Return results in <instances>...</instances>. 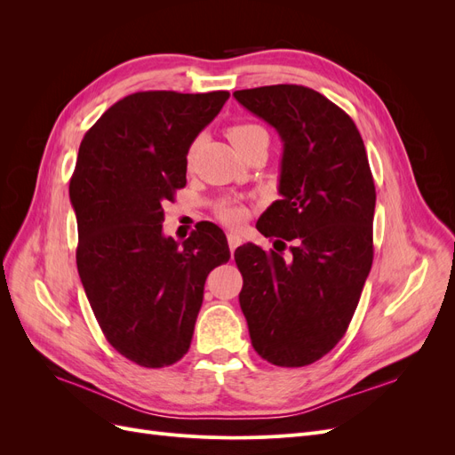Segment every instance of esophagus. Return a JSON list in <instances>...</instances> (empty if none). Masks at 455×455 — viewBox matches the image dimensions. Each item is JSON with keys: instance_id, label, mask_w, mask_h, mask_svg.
I'll return each mask as SVG.
<instances>
[{"instance_id": "34e87169", "label": "esophagus", "mask_w": 455, "mask_h": 455, "mask_svg": "<svg viewBox=\"0 0 455 455\" xmlns=\"http://www.w3.org/2000/svg\"><path fill=\"white\" fill-rule=\"evenodd\" d=\"M241 237L237 235V233H228V244H229V251H231V256H233V252H235V249L237 246L241 244Z\"/></svg>"}]
</instances>
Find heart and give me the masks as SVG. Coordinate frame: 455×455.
Listing matches in <instances>:
<instances>
[{
  "instance_id": "obj_1",
  "label": "heart",
  "mask_w": 455,
  "mask_h": 455,
  "mask_svg": "<svg viewBox=\"0 0 455 455\" xmlns=\"http://www.w3.org/2000/svg\"><path fill=\"white\" fill-rule=\"evenodd\" d=\"M259 136H267V132H266L264 127L256 125V123H239V125H233V127L228 129V139L239 151L246 144H251L252 140L259 139ZM194 151H196V144L189 148L188 159L194 157ZM218 216L228 224H239V222H243L244 216H246V209L239 203L224 201V203H220V206H218Z\"/></svg>"
}]
</instances>
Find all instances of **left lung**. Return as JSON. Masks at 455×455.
Listing matches in <instances>:
<instances>
[{
	"label": "left lung",
	"instance_id": "1",
	"mask_svg": "<svg viewBox=\"0 0 455 455\" xmlns=\"http://www.w3.org/2000/svg\"><path fill=\"white\" fill-rule=\"evenodd\" d=\"M283 140L281 199L258 231L281 251H235L239 304L256 353L275 366L319 361L346 334L374 259L376 188L361 132L326 96L301 85L233 92Z\"/></svg>",
	"mask_w": 455,
	"mask_h": 455
}]
</instances>
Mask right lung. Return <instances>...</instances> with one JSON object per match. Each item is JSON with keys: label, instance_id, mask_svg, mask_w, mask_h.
I'll use <instances>...</instances> for the list:
<instances>
[{"label": "right lung", "instance_id": "1", "mask_svg": "<svg viewBox=\"0 0 455 455\" xmlns=\"http://www.w3.org/2000/svg\"><path fill=\"white\" fill-rule=\"evenodd\" d=\"M228 99V91L134 92L79 146L70 180L79 277L106 339L146 368L188 353L206 275L229 259L224 231L211 222L182 246L163 235V204L186 186L189 146Z\"/></svg>", "mask_w": 455, "mask_h": 455}]
</instances>
